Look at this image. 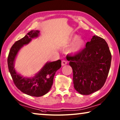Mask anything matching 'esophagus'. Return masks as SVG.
Listing matches in <instances>:
<instances>
[{
  "label": "esophagus",
  "mask_w": 120,
  "mask_h": 120,
  "mask_svg": "<svg viewBox=\"0 0 120 120\" xmlns=\"http://www.w3.org/2000/svg\"><path fill=\"white\" fill-rule=\"evenodd\" d=\"M67 64V62L66 60H63L62 61V62H61L62 66H65V65H66Z\"/></svg>",
  "instance_id": "obj_1"
}]
</instances>
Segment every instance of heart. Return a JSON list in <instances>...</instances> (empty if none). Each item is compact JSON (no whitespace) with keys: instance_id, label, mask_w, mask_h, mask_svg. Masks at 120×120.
Returning a JSON list of instances; mask_svg holds the SVG:
<instances>
[{"instance_id":"1","label":"heart","mask_w":120,"mask_h":120,"mask_svg":"<svg viewBox=\"0 0 120 120\" xmlns=\"http://www.w3.org/2000/svg\"><path fill=\"white\" fill-rule=\"evenodd\" d=\"M74 43L70 46L69 51L72 53H76L82 50L85 45V41L82 38H78L77 35H75L69 41V43Z\"/></svg>"}]
</instances>
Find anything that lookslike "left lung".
Listing matches in <instances>:
<instances>
[{
    "instance_id": "left-lung-1",
    "label": "left lung",
    "mask_w": 120,
    "mask_h": 120,
    "mask_svg": "<svg viewBox=\"0 0 120 120\" xmlns=\"http://www.w3.org/2000/svg\"><path fill=\"white\" fill-rule=\"evenodd\" d=\"M67 59L72 69L74 88L80 94H91L104 86L112 56L108 44L103 38L93 36L82 51L67 56Z\"/></svg>"
}]
</instances>
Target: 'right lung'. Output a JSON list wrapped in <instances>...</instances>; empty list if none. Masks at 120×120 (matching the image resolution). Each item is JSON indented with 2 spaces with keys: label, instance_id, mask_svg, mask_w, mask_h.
Here are the masks:
<instances>
[{
  "label": "right lung",
  "instance_id": "right-lung-1",
  "mask_svg": "<svg viewBox=\"0 0 120 120\" xmlns=\"http://www.w3.org/2000/svg\"><path fill=\"white\" fill-rule=\"evenodd\" d=\"M40 34L38 30H32L21 39L16 41L10 50L7 59L9 71L17 88L25 94L32 96H43L50 90L56 72L61 67V61L48 62L35 76L25 78L17 73L14 68L15 58L19 50L31 41L32 38H38Z\"/></svg>",
  "mask_w": 120,
  "mask_h": 120
}]
</instances>
